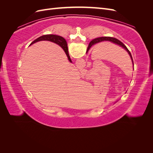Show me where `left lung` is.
Returning <instances> with one entry per match:
<instances>
[{
	"label": "left lung",
	"instance_id": "8db88e82",
	"mask_svg": "<svg viewBox=\"0 0 153 153\" xmlns=\"http://www.w3.org/2000/svg\"><path fill=\"white\" fill-rule=\"evenodd\" d=\"M111 41V42H112L113 43H115L116 44L119 46H120V47L123 48L124 50H126V52L128 53L129 55L130 56L131 59V61H132V63H133V69H134V64H133V58H132V56H131V54L130 53V52L128 50V49L127 48V47L125 46L121 41H119V39L115 38H112V37H101V38H96L94 39H93L92 41H91V43H89V46H88V48H87V52L89 51V50L90 49V48L92 47V45H94L96 43H100V42H101V41Z\"/></svg>",
	"mask_w": 153,
	"mask_h": 153
}]
</instances>
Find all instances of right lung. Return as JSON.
Masks as SVG:
<instances>
[{"label":"right lung","instance_id":"right-lung-1","mask_svg":"<svg viewBox=\"0 0 153 153\" xmlns=\"http://www.w3.org/2000/svg\"><path fill=\"white\" fill-rule=\"evenodd\" d=\"M51 41V42H53V43H55L59 45L60 47H61L62 48L64 52H65L67 57H68V59L69 60V61L70 62H72L71 58H70V57H69V55L68 53V48L66 41L65 40V39L63 38L62 37L60 36H57V35H53V34L43 35L32 41L30 45L34 44L36 42H38V41Z\"/></svg>","mask_w":153,"mask_h":153}]
</instances>
